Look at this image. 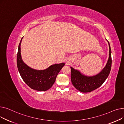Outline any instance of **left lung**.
Returning a JSON list of instances; mask_svg holds the SVG:
<instances>
[{
  "label": "left lung",
  "mask_w": 124,
  "mask_h": 124,
  "mask_svg": "<svg viewBox=\"0 0 124 124\" xmlns=\"http://www.w3.org/2000/svg\"><path fill=\"white\" fill-rule=\"evenodd\" d=\"M109 57L106 66L100 73L93 76L83 75L79 71L70 67L71 80L73 86L82 93H89L100 87L108 78L112 66V51L109 42Z\"/></svg>",
  "instance_id": "1"
}]
</instances>
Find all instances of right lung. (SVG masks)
Listing matches in <instances>:
<instances>
[{"mask_svg": "<svg viewBox=\"0 0 124 124\" xmlns=\"http://www.w3.org/2000/svg\"><path fill=\"white\" fill-rule=\"evenodd\" d=\"M18 45L17 54V66L24 82L31 89L44 92L50 89L54 83L56 77L65 63L52 65L46 69L37 70L32 69L26 65L22 59L21 44Z\"/></svg>", "mask_w": 124, "mask_h": 124, "instance_id": "1", "label": "right lung"}]
</instances>
